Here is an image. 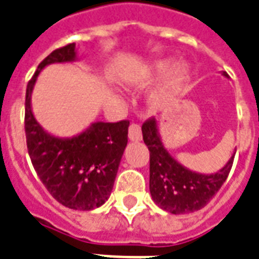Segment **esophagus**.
I'll return each instance as SVG.
<instances>
[{"label": "esophagus", "mask_w": 259, "mask_h": 259, "mask_svg": "<svg viewBox=\"0 0 259 259\" xmlns=\"http://www.w3.org/2000/svg\"><path fill=\"white\" fill-rule=\"evenodd\" d=\"M128 138L132 142H140L142 140V130L139 124H131L128 130Z\"/></svg>", "instance_id": "obj_1"}]
</instances>
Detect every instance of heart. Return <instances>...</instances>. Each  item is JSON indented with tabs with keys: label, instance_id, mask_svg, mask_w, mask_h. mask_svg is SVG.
Listing matches in <instances>:
<instances>
[{
	"label": "heart",
	"instance_id": "b5f03b06",
	"mask_svg": "<svg viewBox=\"0 0 259 259\" xmlns=\"http://www.w3.org/2000/svg\"><path fill=\"white\" fill-rule=\"evenodd\" d=\"M167 67H169V62H159V63H157V65L154 66V67L148 71V74L146 75V81L152 79V78H155L158 77V75L163 74L166 70H167ZM188 74H189V67H188L186 63H184V62L176 63L169 71V74H167V78H166V92L176 89L181 82L185 81L186 77H188Z\"/></svg>",
	"mask_w": 259,
	"mask_h": 259
}]
</instances>
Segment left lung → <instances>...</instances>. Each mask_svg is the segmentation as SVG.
Masks as SVG:
<instances>
[{
    "label": "left lung",
    "instance_id": "left-lung-1",
    "mask_svg": "<svg viewBox=\"0 0 259 259\" xmlns=\"http://www.w3.org/2000/svg\"><path fill=\"white\" fill-rule=\"evenodd\" d=\"M223 75L228 78L226 71ZM142 134L150 151V193L162 209L174 215L198 211L211 201L227 180L235 154L216 173H196L170 155L154 117L142 125Z\"/></svg>",
    "mask_w": 259,
    "mask_h": 259
}]
</instances>
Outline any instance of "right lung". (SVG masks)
<instances>
[{
	"instance_id": "right-lung-1",
	"label": "right lung",
	"mask_w": 259,
	"mask_h": 259,
	"mask_svg": "<svg viewBox=\"0 0 259 259\" xmlns=\"http://www.w3.org/2000/svg\"><path fill=\"white\" fill-rule=\"evenodd\" d=\"M75 61V44L71 43L53 51L37 66L25 93V138L32 165L51 196L67 208L92 211L111 196L127 146L130 121H96L73 138H59L44 131L31 105L40 71L53 63Z\"/></svg>"
}]
</instances>
